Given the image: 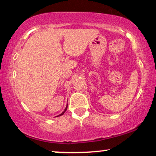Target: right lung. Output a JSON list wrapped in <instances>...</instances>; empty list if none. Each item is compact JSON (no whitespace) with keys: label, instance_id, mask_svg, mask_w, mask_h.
I'll use <instances>...</instances> for the list:
<instances>
[{"label":"right lung","instance_id":"1","mask_svg":"<svg viewBox=\"0 0 156 156\" xmlns=\"http://www.w3.org/2000/svg\"><path fill=\"white\" fill-rule=\"evenodd\" d=\"M67 107H66V108H65V109H64V112H62V114H60V115H58V116H61V115H62V114H64V112H66V111H67Z\"/></svg>","mask_w":156,"mask_h":156}]
</instances>
